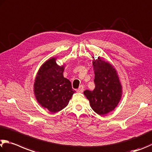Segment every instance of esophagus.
<instances>
[{
    "label": "esophagus",
    "mask_w": 152,
    "mask_h": 152,
    "mask_svg": "<svg viewBox=\"0 0 152 152\" xmlns=\"http://www.w3.org/2000/svg\"><path fill=\"white\" fill-rule=\"evenodd\" d=\"M77 92H78V93H82V92H83V91H84V86L83 85H80L79 86V88H78V89H77Z\"/></svg>",
    "instance_id": "obj_1"
}]
</instances>
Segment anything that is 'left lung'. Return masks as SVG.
<instances>
[{"mask_svg":"<svg viewBox=\"0 0 152 152\" xmlns=\"http://www.w3.org/2000/svg\"><path fill=\"white\" fill-rule=\"evenodd\" d=\"M95 78V88L86 90L84 94L96 113L105 115L114 110L122 96V86L117 72L108 62L100 58L93 62Z\"/></svg>","mask_w":152,"mask_h":152,"instance_id":"8db88e82","label":"left lung"}]
</instances>
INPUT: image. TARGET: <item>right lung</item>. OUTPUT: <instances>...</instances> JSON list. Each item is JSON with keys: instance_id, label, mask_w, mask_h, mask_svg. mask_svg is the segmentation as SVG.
Listing matches in <instances>:
<instances>
[{"instance_id": "1", "label": "right lung", "mask_w": 152, "mask_h": 152, "mask_svg": "<svg viewBox=\"0 0 152 152\" xmlns=\"http://www.w3.org/2000/svg\"><path fill=\"white\" fill-rule=\"evenodd\" d=\"M63 72L64 66H58L52 58L41 66L35 79L34 91L37 101L52 113L64 108L75 92Z\"/></svg>"}]
</instances>
